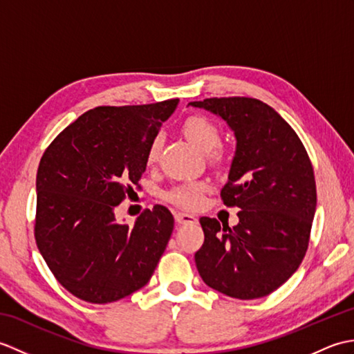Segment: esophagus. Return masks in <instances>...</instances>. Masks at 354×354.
Listing matches in <instances>:
<instances>
[{
    "label": "esophagus",
    "instance_id": "34e87169",
    "mask_svg": "<svg viewBox=\"0 0 354 354\" xmlns=\"http://www.w3.org/2000/svg\"><path fill=\"white\" fill-rule=\"evenodd\" d=\"M175 219H176L178 223H181V225L198 223L196 216H193V214H190V213H181V212H179V213L175 214Z\"/></svg>",
    "mask_w": 354,
    "mask_h": 354
}]
</instances>
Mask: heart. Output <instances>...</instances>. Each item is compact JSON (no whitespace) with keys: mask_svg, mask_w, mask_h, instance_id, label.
<instances>
[{"mask_svg":"<svg viewBox=\"0 0 354 354\" xmlns=\"http://www.w3.org/2000/svg\"><path fill=\"white\" fill-rule=\"evenodd\" d=\"M183 132L194 146L202 150V152H211V150L217 146V142H219L221 138V132L217 129V126L212 120L202 115H193L187 118L183 124ZM161 147L162 135L156 133L152 141H150L146 152V160L149 164L156 162L161 152ZM212 156L221 158V152L219 150H214ZM205 190L207 185L204 183H185L173 187L171 190L164 194V198L165 201H169L178 207L196 208L202 204V198H204Z\"/></svg>","mask_w":354,"mask_h":354,"instance_id":"obj_1","label":"heart"}]
</instances>
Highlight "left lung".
<instances>
[{"label":"left lung","instance_id":"obj_1","mask_svg":"<svg viewBox=\"0 0 354 354\" xmlns=\"http://www.w3.org/2000/svg\"><path fill=\"white\" fill-rule=\"evenodd\" d=\"M227 122L236 137L221 196L239 223L201 217L205 240L194 254L202 280L231 298L269 295L295 272L317 209L313 167L301 140L269 104L250 97L192 102Z\"/></svg>","mask_w":354,"mask_h":354}]
</instances>
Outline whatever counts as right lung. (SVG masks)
Segmentation results:
<instances>
[{
  "label": "right lung",
  "mask_w": 354,
  "mask_h": 354,
  "mask_svg": "<svg viewBox=\"0 0 354 354\" xmlns=\"http://www.w3.org/2000/svg\"><path fill=\"white\" fill-rule=\"evenodd\" d=\"M178 99L99 106L53 140L36 175L35 239L53 275L86 303L118 301L152 277L173 216L155 205L127 227L114 209L146 170L150 141Z\"/></svg>",
  "instance_id": "right-lung-1"
}]
</instances>
